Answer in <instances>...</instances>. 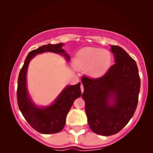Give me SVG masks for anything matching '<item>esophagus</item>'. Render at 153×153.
Returning a JSON list of instances; mask_svg holds the SVG:
<instances>
[{
    "label": "esophagus",
    "mask_w": 153,
    "mask_h": 153,
    "mask_svg": "<svg viewBox=\"0 0 153 153\" xmlns=\"http://www.w3.org/2000/svg\"><path fill=\"white\" fill-rule=\"evenodd\" d=\"M84 86H83V84H81V92H84Z\"/></svg>",
    "instance_id": "obj_1"
}]
</instances>
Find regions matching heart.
Returning a JSON list of instances; mask_svg holds the SVG:
<instances>
[{
    "instance_id": "heart-1",
    "label": "heart",
    "mask_w": 153,
    "mask_h": 153,
    "mask_svg": "<svg viewBox=\"0 0 153 153\" xmlns=\"http://www.w3.org/2000/svg\"><path fill=\"white\" fill-rule=\"evenodd\" d=\"M109 51L95 47H84L77 53L74 60L75 67L86 69L89 76L98 78L109 70L112 63Z\"/></svg>"
}]
</instances>
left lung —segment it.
Instances as JSON below:
<instances>
[{"mask_svg":"<svg viewBox=\"0 0 153 153\" xmlns=\"http://www.w3.org/2000/svg\"><path fill=\"white\" fill-rule=\"evenodd\" d=\"M115 64L100 78L83 76V99L88 124L101 135H115L128 124L138 102L141 87L136 62L121 47L111 46ZM113 97L115 102L109 104Z\"/></svg>","mask_w":153,"mask_h":153,"instance_id":"8db88e82","label":"left lung"}]
</instances>
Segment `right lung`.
<instances>
[{
  "label": "right lung",
  "mask_w": 153,
  "mask_h": 153,
  "mask_svg": "<svg viewBox=\"0 0 153 153\" xmlns=\"http://www.w3.org/2000/svg\"><path fill=\"white\" fill-rule=\"evenodd\" d=\"M63 44H47L31 51L20 71L17 89V101L18 107L29 124L35 130L43 134H53L61 132L66 123V118L72 104L81 95V83L68 86L54 102L52 105L45 108L37 107L29 98L27 89V71L30 60L35 55L44 52L62 54L67 61L69 56L61 48Z\"/></svg>",
  "instance_id": "add662e5"
}]
</instances>
